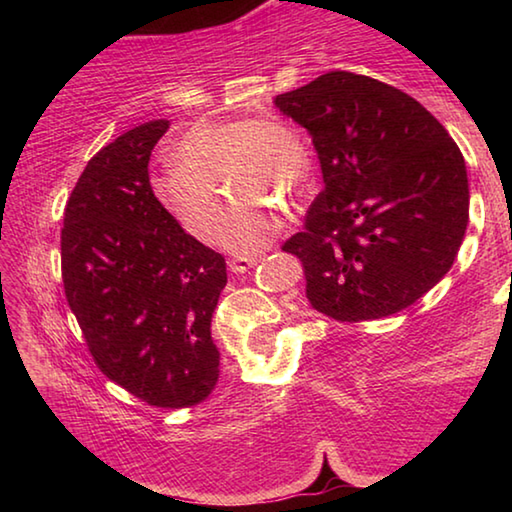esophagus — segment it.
<instances>
[{"instance_id":"34e87169","label":"esophagus","mask_w":512,"mask_h":512,"mask_svg":"<svg viewBox=\"0 0 512 512\" xmlns=\"http://www.w3.org/2000/svg\"><path fill=\"white\" fill-rule=\"evenodd\" d=\"M257 262H259L257 255H239V257H232L228 266L232 273H246L248 268H253Z\"/></svg>"}]
</instances>
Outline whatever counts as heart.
Returning a JSON list of instances; mask_svg holds the SVG:
<instances>
[{
  "instance_id": "b5f03b06",
  "label": "heart",
  "mask_w": 512,
  "mask_h": 512,
  "mask_svg": "<svg viewBox=\"0 0 512 512\" xmlns=\"http://www.w3.org/2000/svg\"><path fill=\"white\" fill-rule=\"evenodd\" d=\"M173 162L151 176V189L173 219L201 241L216 235L221 179L236 196L219 229L235 253L262 248L277 232L275 205L296 203L311 180L302 137L277 117L198 121L173 146Z\"/></svg>"
}]
</instances>
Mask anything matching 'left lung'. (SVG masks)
<instances>
[{
	"label": "left lung",
	"mask_w": 512,
	"mask_h": 512,
	"mask_svg": "<svg viewBox=\"0 0 512 512\" xmlns=\"http://www.w3.org/2000/svg\"><path fill=\"white\" fill-rule=\"evenodd\" d=\"M275 106L305 126L325 187L282 244L309 305L361 323L413 305L452 268L467 228V171L445 126L409 94L327 72Z\"/></svg>",
	"instance_id": "1"
}]
</instances>
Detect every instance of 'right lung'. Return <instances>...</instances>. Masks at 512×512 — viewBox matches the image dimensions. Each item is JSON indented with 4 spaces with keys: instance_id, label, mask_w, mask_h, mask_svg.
Returning <instances> with one entry per match:
<instances>
[{
    "instance_id": "1",
    "label": "right lung",
    "mask_w": 512,
    "mask_h": 512,
    "mask_svg": "<svg viewBox=\"0 0 512 512\" xmlns=\"http://www.w3.org/2000/svg\"><path fill=\"white\" fill-rule=\"evenodd\" d=\"M167 131L146 121L88 162L65 207L60 264L103 375L144 404L187 409L219 379L210 325L228 271L153 194L149 160Z\"/></svg>"
}]
</instances>
